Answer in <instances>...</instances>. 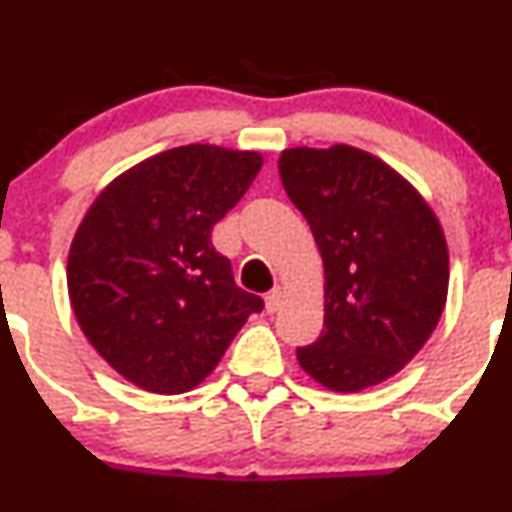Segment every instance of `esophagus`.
<instances>
[{
    "mask_svg": "<svg viewBox=\"0 0 512 512\" xmlns=\"http://www.w3.org/2000/svg\"><path fill=\"white\" fill-rule=\"evenodd\" d=\"M282 302H285V292H282V287H275V289H272V292H267V297H265V312H267V314L280 312Z\"/></svg>",
    "mask_w": 512,
    "mask_h": 512,
    "instance_id": "1",
    "label": "esophagus"
}]
</instances>
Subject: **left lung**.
Segmentation results:
<instances>
[{
  "label": "left lung",
  "mask_w": 512,
  "mask_h": 512,
  "mask_svg": "<svg viewBox=\"0 0 512 512\" xmlns=\"http://www.w3.org/2000/svg\"><path fill=\"white\" fill-rule=\"evenodd\" d=\"M282 185L324 265V329L297 361L317 384L356 394L399 374L436 329L448 245L436 213L389 163L361 148H285Z\"/></svg>",
  "instance_id": "left-lung-1"
}]
</instances>
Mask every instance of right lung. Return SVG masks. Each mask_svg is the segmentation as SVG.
<instances>
[{"mask_svg":"<svg viewBox=\"0 0 512 512\" xmlns=\"http://www.w3.org/2000/svg\"><path fill=\"white\" fill-rule=\"evenodd\" d=\"M260 168L257 151L170 148L113 178L76 227L71 309L91 347L138 389H195L262 309L210 240Z\"/></svg>","mask_w":512,"mask_h":512,"instance_id":"add662e5","label":"right lung"}]
</instances>
